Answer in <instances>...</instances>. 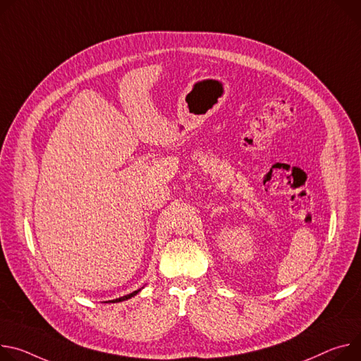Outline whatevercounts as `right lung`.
Instances as JSON below:
<instances>
[{
  "label": "right lung",
  "mask_w": 361,
  "mask_h": 361,
  "mask_svg": "<svg viewBox=\"0 0 361 361\" xmlns=\"http://www.w3.org/2000/svg\"><path fill=\"white\" fill-rule=\"evenodd\" d=\"M141 289H138V290H134L133 293H129V295H125V297H121V298H116V300H112V301H106V302H121V301H125V300H129V298H133V297H135V295L140 292Z\"/></svg>",
  "instance_id": "1"
}]
</instances>
